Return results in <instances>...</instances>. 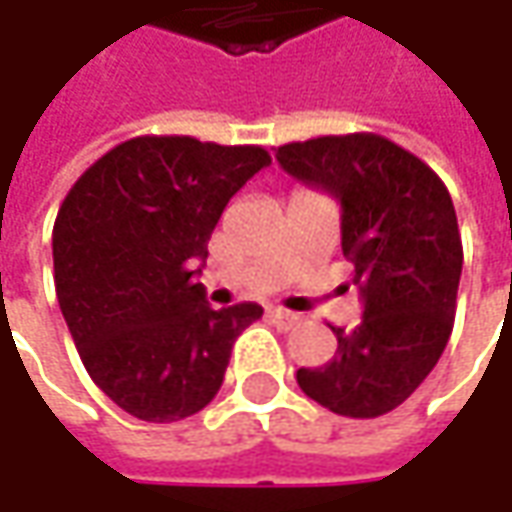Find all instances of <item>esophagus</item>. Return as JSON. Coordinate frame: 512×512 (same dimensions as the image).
<instances>
[{
  "instance_id": "1",
  "label": "esophagus",
  "mask_w": 512,
  "mask_h": 512,
  "mask_svg": "<svg viewBox=\"0 0 512 512\" xmlns=\"http://www.w3.org/2000/svg\"><path fill=\"white\" fill-rule=\"evenodd\" d=\"M267 316H270V322L276 327H282V330H290V327L299 325V313H290V310H282V307H270L267 310Z\"/></svg>"
}]
</instances>
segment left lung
Segmentation results:
<instances>
[{
    "label": "left lung",
    "mask_w": 512,
    "mask_h": 512,
    "mask_svg": "<svg viewBox=\"0 0 512 512\" xmlns=\"http://www.w3.org/2000/svg\"><path fill=\"white\" fill-rule=\"evenodd\" d=\"M276 159L339 202L364 305L356 330L333 327L336 356L299 367L296 382L339 416H384L427 379L453 330L464 259L453 199L419 156L376 133L290 142Z\"/></svg>",
    "instance_id": "left-lung-1"
}]
</instances>
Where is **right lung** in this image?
Segmentation results:
<instances>
[{"mask_svg":"<svg viewBox=\"0 0 512 512\" xmlns=\"http://www.w3.org/2000/svg\"><path fill=\"white\" fill-rule=\"evenodd\" d=\"M270 165L265 148L136 136L70 187L53 225V282L96 387L142 422L213 402L256 302L213 310L196 282L233 193Z\"/></svg>","mask_w":512,"mask_h":512,"instance_id":"1","label":"right lung"}]
</instances>
